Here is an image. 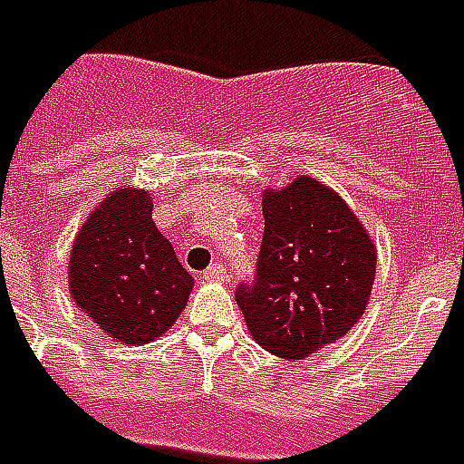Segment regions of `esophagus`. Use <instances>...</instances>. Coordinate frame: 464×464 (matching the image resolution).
<instances>
[{
  "label": "esophagus",
  "instance_id": "34e87169",
  "mask_svg": "<svg viewBox=\"0 0 464 464\" xmlns=\"http://www.w3.org/2000/svg\"><path fill=\"white\" fill-rule=\"evenodd\" d=\"M225 277H227V272L222 265H212V267L202 272V279H205V282H222Z\"/></svg>",
  "mask_w": 464,
  "mask_h": 464
}]
</instances>
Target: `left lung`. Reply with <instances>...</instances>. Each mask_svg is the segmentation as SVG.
<instances>
[{"label": "left lung", "instance_id": "left-lung-1", "mask_svg": "<svg viewBox=\"0 0 464 464\" xmlns=\"http://www.w3.org/2000/svg\"><path fill=\"white\" fill-rule=\"evenodd\" d=\"M257 277L239 285L249 334L267 353L304 360L343 340L367 310L377 247L360 217L310 174L265 189Z\"/></svg>", "mask_w": 464, "mask_h": 464}]
</instances>
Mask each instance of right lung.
Returning <instances> with one entry per match:
<instances>
[{
	"instance_id": "add662e5",
	"label": "right lung",
	"mask_w": 464,
	"mask_h": 464,
	"mask_svg": "<svg viewBox=\"0 0 464 464\" xmlns=\"http://www.w3.org/2000/svg\"><path fill=\"white\" fill-rule=\"evenodd\" d=\"M69 295L111 343L140 347L172 330L195 287L152 222V197L117 187L82 222L69 252Z\"/></svg>"
}]
</instances>
